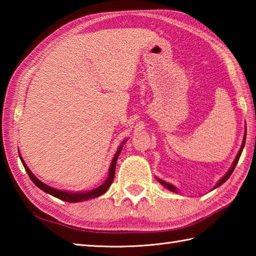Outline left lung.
I'll use <instances>...</instances> for the list:
<instances>
[{"label": "left lung", "mask_w": 256, "mask_h": 256, "mask_svg": "<svg viewBox=\"0 0 256 256\" xmlns=\"http://www.w3.org/2000/svg\"><path fill=\"white\" fill-rule=\"evenodd\" d=\"M246 135H244V138H243V143H242L241 148H240V150H238V155H236V157L234 162H233V164H232L231 168L229 170V172H228L226 174V175L220 179V180L218 182V184H216V186H214V188H218L219 186H221L222 184L226 182L228 180V179H229V177L231 176V174L233 172V170H234V168H236V164H238V160H240V156H241V154H242V150H243V148H244V145H246ZM157 180H158V182L162 184V186L166 187L168 190H170V192H177V188H176L175 186H172V184H168V182H164V180H162V179H160V178H157Z\"/></svg>", "instance_id": "1"}]
</instances>
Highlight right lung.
Segmentation results:
<instances>
[{"mask_svg":"<svg viewBox=\"0 0 256 256\" xmlns=\"http://www.w3.org/2000/svg\"><path fill=\"white\" fill-rule=\"evenodd\" d=\"M125 142H126V140H124L123 144H124ZM122 148H123V145L120 146L118 150H116V155H114V157H113V160H112V162H111V166H110V168H108V177L106 178V180L104 182H103V184H101V186L96 187V189L90 190V192H62V190H58V189H55V188H52V187H50V186H47L46 184L42 182L40 180V179L35 177L34 174H32V172H30V168L27 167V165L25 164V162L23 160V158H22L20 154V158L22 162H23L25 170L27 172V174H28V176H30V178L32 179V182H34L38 188L42 189V192L50 194L54 196V197H56V198H58V199L66 201V202H80V201H86V200H89V199H92V198L100 197V196L104 194V192H106V190L108 189V187L111 186V184H112L113 179H114V175H116V160H118V157L120 153H121Z\"/></svg>","mask_w":256,"mask_h":256,"instance_id":"add662e5","label":"right lung"}]
</instances>
